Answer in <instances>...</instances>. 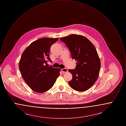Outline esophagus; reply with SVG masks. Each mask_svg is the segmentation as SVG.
<instances>
[{
  "instance_id": "34e87169",
  "label": "esophagus",
  "mask_w": 126,
  "mask_h": 126,
  "mask_svg": "<svg viewBox=\"0 0 126 126\" xmlns=\"http://www.w3.org/2000/svg\"><path fill=\"white\" fill-rule=\"evenodd\" d=\"M61 71L63 73H67L68 72V70L66 68H64V69H61Z\"/></svg>"
}]
</instances>
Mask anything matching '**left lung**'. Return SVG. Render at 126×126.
Segmentation results:
<instances>
[{
    "label": "left lung",
    "mask_w": 126,
    "mask_h": 126,
    "mask_svg": "<svg viewBox=\"0 0 126 126\" xmlns=\"http://www.w3.org/2000/svg\"><path fill=\"white\" fill-rule=\"evenodd\" d=\"M60 40L66 43L72 59L77 61L76 69L68 70L72 75L69 85L79 92L89 89L95 83L101 68V61L95 47L83 35L72 34Z\"/></svg>",
    "instance_id": "obj_1"
}]
</instances>
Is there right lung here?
Wrapping results in <instances>:
<instances>
[{"mask_svg": "<svg viewBox=\"0 0 126 126\" xmlns=\"http://www.w3.org/2000/svg\"><path fill=\"white\" fill-rule=\"evenodd\" d=\"M58 38H42L32 42L22 54L19 69L24 81L33 91L42 93L49 90L60 75V68L47 67L51 46ZM51 61V60H50Z\"/></svg>", "mask_w": 126, "mask_h": 126, "instance_id": "right-lung-1", "label": "right lung"}]
</instances>
